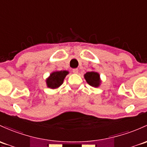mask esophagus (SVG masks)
Listing matches in <instances>:
<instances>
[{"instance_id":"esophagus-1","label":"esophagus","mask_w":147,"mask_h":147,"mask_svg":"<svg viewBox=\"0 0 147 147\" xmlns=\"http://www.w3.org/2000/svg\"><path fill=\"white\" fill-rule=\"evenodd\" d=\"M78 68H75V69H72V72H73V73H75V74H77V73H78Z\"/></svg>"}]
</instances>
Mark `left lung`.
Wrapping results in <instances>:
<instances>
[{
  "label": "left lung",
  "mask_w": 147,
  "mask_h": 147,
  "mask_svg": "<svg viewBox=\"0 0 147 147\" xmlns=\"http://www.w3.org/2000/svg\"><path fill=\"white\" fill-rule=\"evenodd\" d=\"M84 77L86 82L90 86H94V87H98L101 84V80L100 78L99 73L95 71L86 72V74H84Z\"/></svg>",
  "instance_id": "left-lung-1"
}]
</instances>
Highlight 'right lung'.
Instances as JSON below:
<instances>
[{
  "mask_svg": "<svg viewBox=\"0 0 147 147\" xmlns=\"http://www.w3.org/2000/svg\"><path fill=\"white\" fill-rule=\"evenodd\" d=\"M67 74H69V72L67 70L54 71L52 73H51L50 76L46 79V82L47 87L52 89H58L59 86L62 85L64 79L65 78Z\"/></svg>",
  "mask_w": 147,
  "mask_h": 147,
  "instance_id": "1",
  "label": "right lung"
}]
</instances>
